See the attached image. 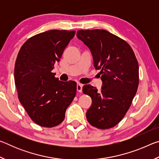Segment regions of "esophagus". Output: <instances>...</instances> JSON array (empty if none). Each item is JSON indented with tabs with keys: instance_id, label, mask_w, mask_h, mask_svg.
Here are the masks:
<instances>
[{
	"instance_id": "34e87169",
	"label": "esophagus",
	"mask_w": 159,
	"mask_h": 159,
	"mask_svg": "<svg viewBox=\"0 0 159 159\" xmlns=\"http://www.w3.org/2000/svg\"><path fill=\"white\" fill-rule=\"evenodd\" d=\"M82 88H83V84H80V83H77L76 89H77L78 92L81 93L82 92Z\"/></svg>"
}]
</instances>
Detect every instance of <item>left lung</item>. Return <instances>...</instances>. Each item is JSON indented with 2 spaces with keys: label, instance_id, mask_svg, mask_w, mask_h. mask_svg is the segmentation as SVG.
<instances>
[{
  "label": "left lung",
  "instance_id": "8db88e82",
  "mask_svg": "<svg viewBox=\"0 0 159 159\" xmlns=\"http://www.w3.org/2000/svg\"><path fill=\"white\" fill-rule=\"evenodd\" d=\"M76 36L90 49L102 81L99 91L90 85L83 87L92 99L86 118L94 127L111 128L124 117L138 90V60L130 45L109 31L79 30Z\"/></svg>",
  "mask_w": 159,
  "mask_h": 159
}]
</instances>
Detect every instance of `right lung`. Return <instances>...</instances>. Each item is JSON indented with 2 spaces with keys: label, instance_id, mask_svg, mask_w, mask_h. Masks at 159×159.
Here are the masks:
<instances>
[{
  "label": "right lung",
  "instance_id": "right-lung-1",
  "mask_svg": "<svg viewBox=\"0 0 159 159\" xmlns=\"http://www.w3.org/2000/svg\"><path fill=\"white\" fill-rule=\"evenodd\" d=\"M75 31L50 30L29 39L15 66V83L21 105L34 123L52 128L65 117L76 93V83L63 82L52 73Z\"/></svg>",
  "mask_w": 159,
  "mask_h": 159
}]
</instances>
